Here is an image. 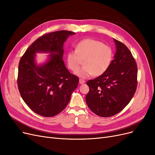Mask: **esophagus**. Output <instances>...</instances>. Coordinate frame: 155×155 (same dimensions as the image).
I'll return each instance as SVG.
<instances>
[{"mask_svg": "<svg viewBox=\"0 0 155 155\" xmlns=\"http://www.w3.org/2000/svg\"><path fill=\"white\" fill-rule=\"evenodd\" d=\"M85 83V81L83 80V79H79V83L80 84H83V83Z\"/></svg>", "mask_w": 155, "mask_h": 155, "instance_id": "esophagus-1", "label": "esophagus"}]
</instances>
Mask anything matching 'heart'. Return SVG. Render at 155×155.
<instances>
[{
  "instance_id": "b5f03b06",
  "label": "heart",
  "mask_w": 155,
  "mask_h": 155,
  "mask_svg": "<svg viewBox=\"0 0 155 155\" xmlns=\"http://www.w3.org/2000/svg\"><path fill=\"white\" fill-rule=\"evenodd\" d=\"M113 50L110 46L94 39L79 41L74 50H70L66 55L67 64L70 70L76 72L80 67L81 60L84 67L76 72L78 76L87 78L105 73L113 59Z\"/></svg>"
}]
</instances>
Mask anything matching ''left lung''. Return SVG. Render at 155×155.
Here are the masks:
<instances>
[{
  "instance_id": "left-lung-1",
  "label": "left lung",
  "mask_w": 155,
  "mask_h": 155,
  "mask_svg": "<svg viewBox=\"0 0 155 155\" xmlns=\"http://www.w3.org/2000/svg\"><path fill=\"white\" fill-rule=\"evenodd\" d=\"M116 51L109 68L104 74L87 81L88 107L101 117L119 113L129 104L137 87V63L129 48L114 39Z\"/></svg>"
}]
</instances>
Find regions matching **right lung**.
Listing matches in <instances>:
<instances>
[{
    "label": "right lung",
    "mask_w": 155,
    "mask_h": 155,
    "mask_svg": "<svg viewBox=\"0 0 155 155\" xmlns=\"http://www.w3.org/2000/svg\"><path fill=\"white\" fill-rule=\"evenodd\" d=\"M75 33L60 30L48 33L33 43L18 64L17 85L25 104L36 114L52 117L63 110L79 78L70 73L63 60V45ZM49 53L47 62L37 65L35 54Z\"/></svg>",
    "instance_id": "add662e5"
}]
</instances>
